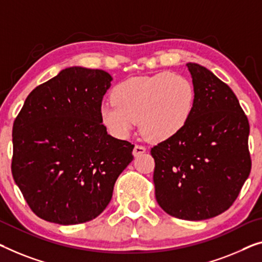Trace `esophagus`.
Masks as SVG:
<instances>
[{"mask_svg":"<svg viewBox=\"0 0 262 262\" xmlns=\"http://www.w3.org/2000/svg\"><path fill=\"white\" fill-rule=\"evenodd\" d=\"M146 150H147V148L142 146V144H135L134 150H133V154H134V156H139L143 153H146Z\"/></svg>","mask_w":262,"mask_h":262,"instance_id":"34e87169","label":"esophagus"}]
</instances>
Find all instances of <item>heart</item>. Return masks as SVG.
Returning a JSON list of instances; mask_svg holds the SVG:
<instances>
[{
	"mask_svg": "<svg viewBox=\"0 0 262 262\" xmlns=\"http://www.w3.org/2000/svg\"><path fill=\"white\" fill-rule=\"evenodd\" d=\"M112 101L101 106L100 120L113 135L128 138L139 121L144 138L163 141L186 126L195 91L185 76L161 72L120 82L113 89Z\"/></svg>",
	"mask_w": 262,
	"mask_h": 262,
	"instance_id": "heart-1",
	"label": "heart"
}]
</instances>
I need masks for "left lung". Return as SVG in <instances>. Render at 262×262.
<instances>
[{"label":"left lung","mask_w":262,"mask_h":262,"mask_svg":"<svg viewBox=\"0 0 262 262\" xmlns=\"http://www.w3.org/2000/svg\"><path fill=\"white\" fill-rule=\"evenodd\" d=\"M194 109L177 135L150 149L155 198L169 215L206 220L236 200L251 173L249 123L231 88L198 63H187Z\"/></svg>","instance_id":"1"}]
</instances>
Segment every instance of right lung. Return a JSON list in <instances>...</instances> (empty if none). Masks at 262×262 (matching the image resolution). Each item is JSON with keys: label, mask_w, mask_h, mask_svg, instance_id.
I'll list each match as a JSON object with an SVG mask.
<instances>
[{"label": "right lung", "mask_w": 262, "mask_h": 262, "mask_svg": "<svg viewBox=\"0 0 262 262\" xmlns=\"http://www.w3.org/2000/svg\"><path fill=\"white\" fill-rule=\"evenodd\" d=\"M112 76L70 67L31 92L14 121L11 173L30 209L58 225L99 216L134 144L113 138L100 120Z\"/></svg>", "instance_id": "add662e5"}]
</instances>
